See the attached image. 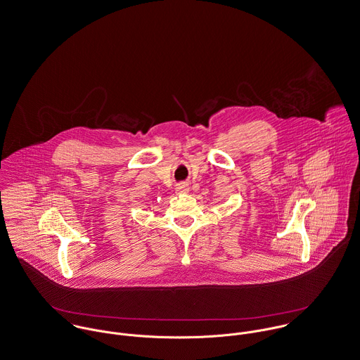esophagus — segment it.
I'll use <instances>...</instances> for the list:
<instances>
[{
	"instance_id": "esophagus-1",
	"label": "esophagus",
	"mask_w": 360,
	"mask_h": 360,
	"mask_svg": "<svg viewBox=\"0 0 360 360\" xmlns=\"http://www.w3.org/2000/svg\"><path fill=\"white\" fill-rule=\"evenodd\" d=\"M175 191H176V193H188V192H189V184L181 182V184L176 185Z\"/></svg>"
}]
</instances>
